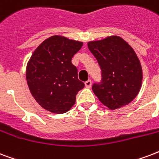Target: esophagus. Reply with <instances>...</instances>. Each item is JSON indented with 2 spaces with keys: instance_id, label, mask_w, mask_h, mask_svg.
Segmentation results:
<instances>
[{
  "instance_id": "1",
  "label": "esophagus",
  "mask_w": 159,
  "mask_h": 159,
  "mask_svg": "<svg viewBox=\"0 0 159 159\" xmlns=\"http://www.w3.org/2000/svg\"><path fill=\"white\" fill-rule=\"evenodd\" d=\"M84 84H85V87H86V88H90V87H91V84H92V82H91L90 80H87L84 82Z\"/></svg>"
}]
</instances>
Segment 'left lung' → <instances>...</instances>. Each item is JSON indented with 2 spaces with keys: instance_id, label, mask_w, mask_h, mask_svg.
Segmentation results:
<instances>
[{
  "instance_id": "1",
  "label": "left lung",
  "mask_w": 159,
  "mask_h": 159,
  "mask_svg": "<svg viewBox=\"0 0 159 159\" xmlns=\"http://www.w3.org/2000/svg\"><path fill=\"white\" fill-rule=\"evenodd\" d=\"M88 48L101 69V82L92 85L99 101L110 110L126 106L138 95L143 82L140 60L119 36L90 41Z\"/></svg>"
}]
</instances>
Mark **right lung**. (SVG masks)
<instances>
[{
    "label": "right lung",
    "mask_w": 159,
    "mask_h": 159,
    "mask_svg": "<svg viewBox=\"0 0 159 159\" xmlns=\"http://www.w3.org/2000/svg\"><path fill=\"white\" fill-rule=\"evenodd\" d=\"M83 43L54 35L45 39L27 62L26 78L30 92L43 109L55 114L70 111L84 87L72 58Z\"/></svg>",
    "instance_id": "1"
}]
</instances>
